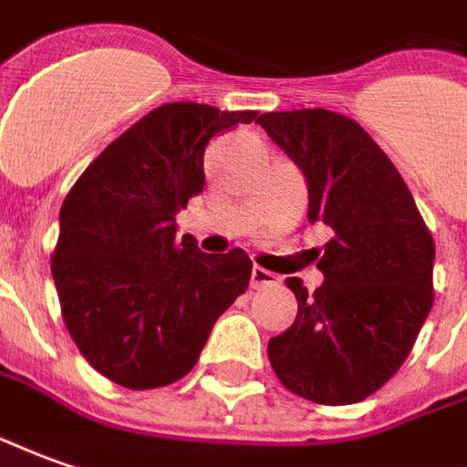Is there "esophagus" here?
I'll return each instance as SVG.
<instances>
[{
  "label": "esophagus",
  "instance_id": "obj_1",
  "mask_svg": "<svg viewBox=\"0 0 467 467\" xmlns=\"http://www.w3.org/2000/svg\"><path fill=\"white\" fill-rule=\"evenodd\" d=\"M250 283L253 288H267V285H275L278 283V275H273L265 267H253V275H250Z\"/></svg>",
  "mask_w": 467,
  "mask_h": 467
}]
</instances>
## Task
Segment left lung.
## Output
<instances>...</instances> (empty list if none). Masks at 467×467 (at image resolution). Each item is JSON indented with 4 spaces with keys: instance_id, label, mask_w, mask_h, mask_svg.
Listing matches in <instances>:
<instances>
[{
    "instance_id": "8db88e82",
    "label": "left lung",
    "mask_w": 467,
    "mask_h": 467,
    "mask_svg": "<svg viewBox=\"0 0 467 467\" xmlns=\"http://www.w3.org/2000/svg\"><path fill=\"white\" fill-rule=\"evenodd\" d=\"M257 123L301 169L308 223H324L321 288L298 278L290 328L267 341L278 379L318 404L367 400L412 351L432 308L435 243L410 189L357 120L324 109L263 113Z\"/></svg>"
}]
</instances>
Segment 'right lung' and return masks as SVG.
Listing matches in <instances>:
<instances>
[{"mask_svg":"<svg viewBox=\"0 0 467 467\" xmlns=\"http://www.w3.org/2000/svg\"><path fill=\"white\" fill-rule=\"evenodd\" d=\"M257 110L166 103L119 136L60 210L52 278L80 354L126 389H154L197 364L214 321L243 296L244 250L207 255L177 214L204 189V149Z\"/></svg>","mask_w":467,"mask_h":467,"instance_id":"right-lung-1","label":"right lung"}]
</instances>
